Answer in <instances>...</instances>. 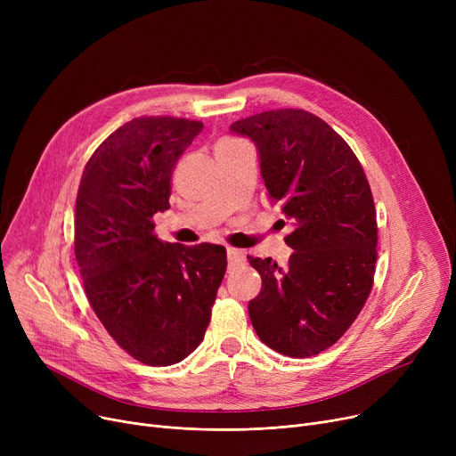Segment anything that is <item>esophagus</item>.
<instances>
[{"instance_id": "34e87169", "label": "esophagus", "mask_w": 456, "mask_h": 456, "mask_svg": "<svg viewBox=\"0 0 456 456\" xmlns=\"http://www.w3.org/2000/svg\"><path fill=\"white\" fill-rule=\"evenodd\" d=\"M227 258H229V266L234 268V266H240L244 262V253L240 249H234V248H229L227 249Z\"/></svg>"}]
</instances>
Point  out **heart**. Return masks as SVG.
I'll return each instance as SVG.
<instances>
[{
    "mask_svg": "<svg viewBox=\"0 0 456 456\" xmlns=\"http://www.w3.org/2000/svg\"><path fill=\"white\" fill-rule=\"evenodd\" d=\"M222 142H232V140H222Z\"/></svg>",
    "mask_w": 456,
    "mask_h": 456,
    "instance_id": "obj_1",
    "label": "heart"
}]
</instances>
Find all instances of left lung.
Returning a JSON list of instances; mask_svg holds the SVG:
<instances>
[{
	"label": "left lung",
	"mask_w": 456,
	"mask_h": 456,
	"mask_svg": "<svg viewBox=\"0 0 456 456\" xmlns=\"http://www.w3.org/2000/svg\"><path fill=\"white\" fill-rule=\"evenodd\" d=\"M229 129L255 142L268 196L294 227L284 238L294 249L284 268L270 256H248L262 277L249 301L253 329L281 354H318L342 338L371 292L377 214L370 183L347 142L303 109L266 110Z\"/></svg>",
	"instance_id": "8db88e82"
}]
</instances>
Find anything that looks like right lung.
<instances>
[{"label":"right lung","mask_w":456,"mask_h":456,"mask_svg":"<svg viewBox=\"0 0 456 456\" xmlns=\"http://www.w3.org/2000/svg\"><path fill=\"white\" fill-rule=\"evenodd\" d=\"M201 122L142 116L100 143L79 183L76 260L95 316L138 362H181L205 337L227 268L224 246L162 242L177 160Z\"/></svg>","instance_id":"right-lung-1"}]
</instances>
